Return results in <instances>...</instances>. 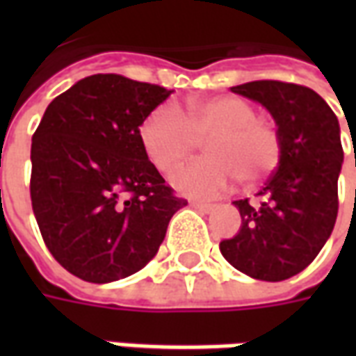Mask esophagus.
Segmentation results:
<instances>
[{"mask_svg": "<svg viewBox=\"0 0 356 356\" xmlns=\"http://www.w3.org/2000/svg\"><path fill=\"white\" fill-rule=\"evenodd\" d=\"M191 206L196 209H200V211H206V213L216 208V204H209V202H191Z\"/></svg>", "mask_w": 356, "mask_h": 356, "instance_id": "esophagus-1", "label": "esophagus"}]
</instances>
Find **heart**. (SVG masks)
Wrapping results in <instances>:
<instances>
[{
    "instance_id": "obj_1",
    "label": "heart",
    "mask_w": 356,
    "mask_h": 356,
    "mask_svg": "<svg viewBox=\"0 0 356 356\" xmlns=\"http://www.w3.org/2000/svg\"><path fill=\"white\" fill-rule=\"evenodd\" d=\"M140 140L162 173L177 170L208 140L209 158L173 177V185L191 196L225 193L234 177L244 186L261 185L282 160L276 125L259 120L250 102L231 95L191 102L186 116L175 104L158 106L140 127Z\"/></svg>"
}]
</instances>
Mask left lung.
I'll return each mask as SVG.
<instances>
[{"mask_svg":"<svg viewBox=\"0 0 356 356\" xmlns=\"http://www.w3.org/2000/svg\"><path fill=\"white\" fill-rule=\"evenodd\" d=\"M275 118L282 160L257 200L232 202L242 227L219 250L240 273L280 282L318 255L337 217V177L343 163L339 122L326 101L298 83L259 80L231 88Z\"/></svg>","mask_w":356,"mask_h":356,"instance_id":"1","label":"left lung"}]
</instances>
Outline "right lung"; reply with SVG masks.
<instances>
[{
  "label": "right lung",
  "instance_id": "add662e5",
  "mask_svg": "<svg viewBox=\"0 0 356 356\" xmlns=\"http://www.w3.org/2000/svg\"><path fill=\"white\" fill-rule=\"evenodd\" d=\"M173 91L95 74L53 99L32 137L30 198L43 242L86 282L145 267L186 200L148 160L140 125Z\"/></svg>",
  "mask_w": 356,
  "mask_h": 356
}]
</instances>
